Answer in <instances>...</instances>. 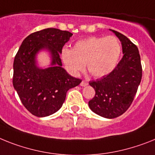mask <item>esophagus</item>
I'll use <instances>...</instances> for the list:
<instances>
[{
	"label": "esophagus",
	"instance_id": "34e87169",
	"mask_svg": "<svg viewBox=\"0 0 155 155\" xmlns=\"http://www.w3.org/2000/svg\"><path fill=\"white\" fill-rule=\"evenodd\" d=\"M87 82H85V81H82L81 83H80V86H81V87H86V86L87 85Z\"/></svg>",
	"mask_w": 155,
	"mask_h": 155
}]
</instances>
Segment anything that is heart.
<instances>
[{
	"label": "heart",
	"instance_id": "1",
	"mask_svg": "<svg viewBox=\"0 0 155 155\" xmlns=\"http://www.w3.org/2000/svg\"><path fill=\"white\" fill-rule=\"evenodd\" d=\"M121 44L115 36L91 37L76 41L72 49L64 48L61 58L66 69L78 75L86 67L92 76L102 77L110 73L117 64Z\"/></svg>",
	"mask_w": 155,
	"mask_h": 155
}]
</instances>
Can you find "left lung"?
Here are the masks:
<instances>
[{"label":"left lung","mask_w":155,"mask_h":155,"mask_svg":"<svg viewBox=\"0 0 155 155\" xmlns=\"http://www.w3.org/2000/svg\"><path fill=\"white\" fill-rule=\"evenodd\" d=\"M121 42L124 56L110 74L89 82L95 95L88 102L90 109L103 117L122 115L133 102L142 79V65L138 48L124 35L110 30Z\"/></svg>","instance_id":"8db88e82"}]
</instances>
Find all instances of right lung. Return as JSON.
Returning <instances> with one entry per match:
<instances>
[{"instance_id": "add662e5", "label": "right lung", "mask_w": 155, "mask_h": 155, "mask_svg": "<svg viewBox=\"0 0 155 155\" xmlns=\"http://www.w3.org/2000/svg\"><path fill=\"white\" fill-rule=\"evenodd\" d=\"M72 34L47 28L27 36L22 42L13 63L12 84L24 107L33 115L44 117L61 109L69 89L82 80L72 77L62 68L60 54ZM46 49L51 55V67L40 69L36 55Z\"/></svg>"}]
</instances>
